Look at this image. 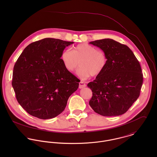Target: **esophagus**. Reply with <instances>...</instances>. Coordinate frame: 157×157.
Instances as JSON below:
<instances>
[{"label": "esophagus", "instance_id": "34e87169", "mask_svg": "<svg viewBox=\"0 0 157 157\" xmlns=\"http://www.w3.org/2000/svg\"><path fill=\"white\" fill-rule=\"evenodd\" d=\"M86 85L85 83H83V82H79V88H80V89L86 87Z\"/></svg>", "mask_w": 157, "mask_h": 157}]
</instances>
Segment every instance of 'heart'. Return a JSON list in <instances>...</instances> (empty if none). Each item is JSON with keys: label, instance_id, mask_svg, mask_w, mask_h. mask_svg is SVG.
<instances>
[{"label": "heart", "instance_id": "b5f03b06", "mask_svg": "<svg viewBox=\"0 0 157 157\" xmlns=\"http://www.w3.org/2000/svg\"><path fill=\"white\" fill-rule=\"evenodd\" d=\"M62 61L67 71L72 72L79 65L78 75L82 79H86L90 75L97 76L106 66L107 56L105 52L87 44L77 45L70 49H65L61 55Z\"/></svg>", "mask_w": 157, "mask_h": 157}]
</instances>
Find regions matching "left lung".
Returning a JSON list of instances; mask_svg holds the SVG:
<instances>
[{"label":"left lung","instance_id":"1","mask_svg":"<svg viewBox=\"0 0 157 157\" xmlns=\"http://www.w3.org/2000/svg\"><path fill=\"white\" fill-rule=\"evenodd\" d=\"M107 56L103 71L88 84L92 92L90 106L98 114L118 116L127 112L138 98L143 77L140 63L126 45L111 39L90 42Z\"/></svg>","mask_w":157,"mask_h":157}]
</instances>
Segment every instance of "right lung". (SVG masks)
I'll return each mask as SVG.
<instances>
[{"instance_id": "1", "label": "right lung", "mask_w": 157, "mask_h": 157, "mask_svg": "<svg viewBox=\"0 0 157 157\" xmlns=\"http://www.w3.org/2000/svg\"><path fill=\"white\" fill-rule=\"evenodd\" d=\"M73 44L45 38L28 45L18 58L12 86L18 103L29 114L44 120L56 117L78 89V79L61 59L65 48Z\"/></svg>"}]
</instances>
